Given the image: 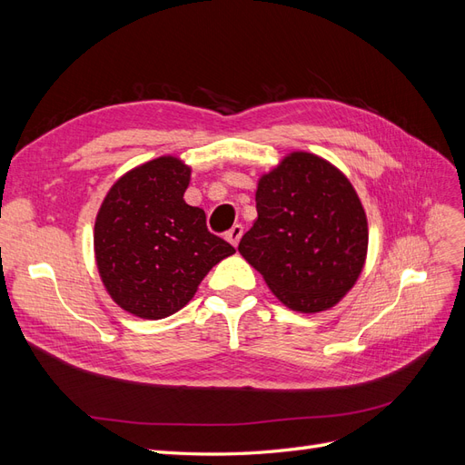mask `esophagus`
Instances as JSON below:
<instances>
[{
  "mask_svg": "<svg viewBox=\"0 0 465 465\" xmlns=\"http://www.w3.org/2000/svg\"><path fill=\"white\" fill-rule=\"evenodd\" d=\"M242 232H244L242 224H234V227L227 232V241H229L232 246H238V242H241V238H242Z\"/></svg>",
  "mask_w": 465,
  "mask_h": 465,
  "instance_id": "esophagus-1",
  "label": "esophagus"
}]
</instances>
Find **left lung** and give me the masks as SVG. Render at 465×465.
I'll return each instance as SVG.
<instances>
[{
    "mask_svg": "<svg viewBox=\"0 0 465 465\" xmlns=\"http://www.w3.org/2000/svg\"><path fill=\"white\" fill-rule=\"evenodd\" d=\"M256 209L238 252L287 308L328 311L353 289L367 262L369 223L340 168L292 151L260 176Z\"/></svg>",
    "mask_w": 465,
    "mask_h": 465,
    "instance_id": "left-lung-1",
    "label": "left lung"
}]
</instances>
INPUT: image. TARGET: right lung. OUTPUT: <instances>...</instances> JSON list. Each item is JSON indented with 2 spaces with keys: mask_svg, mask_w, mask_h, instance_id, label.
I'll return each instance as SVG.
<instances>
[{
  "mask_svg": "<svg viewBox=\"0 0 465 465\" xmlns=\"http://www.w3.org/2000/svg\"><path fill=\"white\" fill-rule=\"evenodd\" d=\"M190 176V164L163 154L120 176L96 213L98 275L110 299L137 318L178 312L211 267L234 254L207 231L205 211L184 202Z\"/></svg>",
  "mask_w": 465,
  "mask_h": 465,
  "instance_id": "right-lung-1",
  "label": "right lung"
}]
</instances>
